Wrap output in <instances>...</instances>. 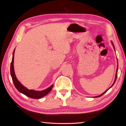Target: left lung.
<instances>
[{
  "label": "left lung",
  "mask_w": 126,
  "mask_h": 126,
  "mask_svg": "<svg viewBox=\"0 0 126 126\" xmlns=\"http://www.w3.org/2000/svg\"><path fill=\"white\" fill-rule=\"evenodd\" d=\"M112 45H113V48H114V44H113V42H112ZM118 65H117V71H116V77H115V79H114V82H113V84L112 85V86H110V88H108V89H107V90H106L105 92H104V93H102V94H101V95H98V96H96V97H101V96H102V95H103V94H104V93H105L108 90V89H109L110 88H111V87L113 86V84H114V83H115V82H116V79H117V72H118Z\"/></svg>",
  "instance_id": "1"
}]
</instances>
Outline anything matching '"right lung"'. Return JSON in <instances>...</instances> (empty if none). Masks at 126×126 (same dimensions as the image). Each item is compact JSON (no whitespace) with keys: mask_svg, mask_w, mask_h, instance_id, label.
<instances>
[{"mask_svg":"<svg viewBox=\"0 0 126 126\" xmlns=\"http://www.w3.org/2000/svg\"><path fill=\"white\" fill-rule=\"evenodd\" d=\"M14 52L15 49L14 50L13 53V57H12V61L11 62V64H10V74H11L13 82L16 88L17 89L19 92L20 93L24 94V95H27V96L29 97L30 98L34 99H39L40 98L43 97L45 96L48 93L50 92V91L52 90V89L53 87V85H52L50 87H49L47 89H45V90L41 91H36L34 90H29L26 87L23 86V85L19 82L16 76L14 69Z\"/></svg>","mask_w":126,"mask_h":126,"instance_id":"obj_1","label":"right lung"}]
</instances>
